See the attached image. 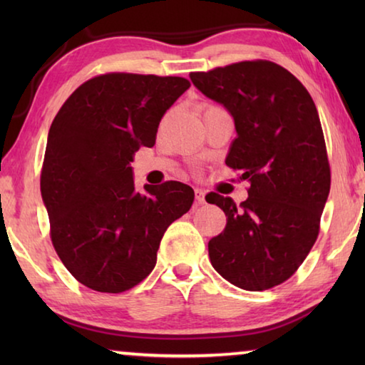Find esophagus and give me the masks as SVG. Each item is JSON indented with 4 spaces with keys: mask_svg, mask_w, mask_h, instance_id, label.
<instances>
[{
    "mask_svg": "<svg viewBox=\"0 0 365 365\" xmlns=\"http://www.w3.org/2000/svg\"><path fill=\"white\" fill-rule=\"evenodd\" d=\"M195 197H196L197 205H205V202H206V193L200 188L195 190Z\"/></svg>",
    "mask_w": 365,
    "mask_h": 365,
    "instance_id": "1",
    "label": "esophagus"
}]
</instances>
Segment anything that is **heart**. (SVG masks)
I'll return each mask as SVG.
<instances>
[{
    "label": "heart",
    "mask_w": 365,
    "mask_h": 365,
    "mask_svg": "<svg viewBox=\"0 0 365 365\" xmlns=\"http://www.w3.org/2000/svg\"><path fill=\"white\" fill-rule=\"evenodd\" d=\"M217 109H222V108L215 106V104H205V106H202V115L211 113V110H217Z\"/></svg>",
    "instance_id": "obj_1"
}]
</instances>
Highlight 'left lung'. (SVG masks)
<instances>
[{"label": "left lung", "instance_id": "1", "mask_svg": "<svg viewBox=\"0 0 365 365\" xmlns=\"http://www.w3.org/2000/svg\"><path fill=\"white\" fill-rule=\"evenodd\" d=\"M190 78L233 115L238 137L225 164L251 183L240 205L206 196L227 215L224 232L207 245L212 267L248 292L280 285L316 243L330 193L316 104L292 72L272 61H242Z\"/></svg>", "mask_w": 365, "mask_h": 365}]
</instances>
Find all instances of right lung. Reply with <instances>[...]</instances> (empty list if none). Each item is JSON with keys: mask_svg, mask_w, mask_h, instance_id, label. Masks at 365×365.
<instances>
[{"mask_svg": "<svg viewBox=\"0 0 365 365\" xmlns=\"http://www.w3.org/2000/svg\"><path fill=\"white\" fill-rule=\"evenodd\" d=\"M188 88L183 77L109 72L80 85L54 117L40 177L49 235L66 269L95 292L143 282L164 232L193 205L195 191L182 182L138 193L130 168Z\"/></svg>", "mask_w": 365, "mask_h": 365, "instance_id": "add662e5", "label": "right lung"}]
</instances>
